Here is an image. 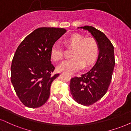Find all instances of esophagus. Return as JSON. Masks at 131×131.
<instances>
[{"instance_id": "1", "label": "esophagus", "mask_w": 131, "mask_h": 131, "mask_svg": "<svg viewBox=\"0 0 131 131\" xmlns=\"http://www.w3.org/2000/svg\"><path fill=\"white\" fill-rule=\"evenodd\" d=\"M69 74H70L71 76H72V77H73V76H75V74L74 73H72V72H69Z\"/></svg>"}]
</instances>
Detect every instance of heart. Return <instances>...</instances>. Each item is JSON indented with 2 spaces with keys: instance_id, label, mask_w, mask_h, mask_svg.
Returning <instances> with one entry per match:
<instances>
[{
  "instance_id": "heart-1",
  "label": "heart",
  "mask_w": 131,
  "mask_h": 131,
  "mask_svg": "<svg viewBox=\"0 0 131 131\" xmlns=\"http://www.w3.org/2000/svg\"><path fill=\"white\" fill-rule=\"evenodd\" d=\"M67 47L73 48L72 58L64 60L58 66L59 71L75 72L83 67L88 68L94 63L99 56V46L97 41L92 37H84L79 34H73L64 40ZM52 59L56 62L62 60L63 51L59 46L55 45L51 51Z\"/></svg>"
}]
</instances>
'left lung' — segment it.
Returning a JSON list of instances; mask_svg holds the SVG:
<instances>
[{
    "label": "left lung",
    "mask_w": 131,
    "mask_h": 131,
    "mask_svg": "<svg viewBox=\"0 0 131 131\" xmlns=\"http://www.w3.org/2000/svg\"><path fill=\"white\" fill-rule=\"evenodd\" d=\"M88 30L97 41L99 55L93 68L80 77L71 79V93L74 100L84 106L95 103L105 95L112 80L114 66V46L105 34L91 26L80 27Z\"/></svg>",
    "instance_id": "8db88e82"
}]
</instances>
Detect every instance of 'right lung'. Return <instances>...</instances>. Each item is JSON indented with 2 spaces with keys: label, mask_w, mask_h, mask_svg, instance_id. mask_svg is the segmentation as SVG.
Wrapping results in <instances>:
<instances>
[{
  "label": "right lung",
  "mask_w": 131,
  "mask_h": 131,
  "mask_svg": "<svg viewBox=\"0 0 131 131\" xmlns=\"http://www.w3.org/2000/svg\"><path fill=\"white\" fill-rule=\"evenodd\" d=\"M64 28H39L19 45L11 67V81L16 94L25 106L36 108L48 100L52 82L59 74L52 75L51 51L66 32Z\"/></svg>",
  "instance_id": "1"
}]
</instances>
